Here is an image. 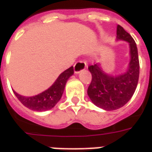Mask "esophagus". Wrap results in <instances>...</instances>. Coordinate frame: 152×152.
Segmentation results:
<instances>
[{
	"label": "esophagus",
	"instance_id": "obj_1",
	"mask_svg": "<svg viewBox=\"0 0 152 152\" xmlns=\"http://www.w3.org/2000/svg\"><path fill=\"white\" fill-rule=\"evenodd\" d=\"M86 66H87V63L84 60H79L74 65V72L75 73H79L80 72L85 69Z\"/></svg>",
	"mask_w": 152,
	"mask_h": 152
}]
</instances>
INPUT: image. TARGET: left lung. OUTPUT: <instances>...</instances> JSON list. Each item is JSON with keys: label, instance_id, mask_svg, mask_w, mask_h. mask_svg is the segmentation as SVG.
<instances>
[{"label": "left lung", "instance_id": "left-lung-1", "mask_svg": "<svg viewBox=\"0 0 152 152\" xmlns=\"http://www.w3.org/2000/svg\"><path fill=\"white\" fill-rule=\"evenodd\" d=\"M116 38L129 44L130 62L127 71L113 76L103 72L98 63L88 67L92 75L88 95L94 105L106 111L116 110L125 105L135 92L139 77V60L135 41L121 25L117 26Z\"/></svg>", "mask_w": 152, "mask_h": 152}]
</instances>
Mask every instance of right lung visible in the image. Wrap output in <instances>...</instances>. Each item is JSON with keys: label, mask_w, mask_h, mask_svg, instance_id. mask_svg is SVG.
<instances>
[{"label": "right lung", "mask_w": 152, "mask_h": 152, "mask_svg": "<svg viewBox=\"0 0 152 152\" xmlns=\"http://www.w3.org/2000/svg\"><path fill=\"white\" fill-rule=\"evenodd\" d=\"M73 73L74 68L73 66H71L60 74L55 82L49 89L36 96L24 97L17 94L15 91L14 93L22 104H23L26 107L37 112L47 111L53 108L59 101L63 95L66 81L70 76H72Z\"/></svg>", "instance_id": "obj_1"}]
</instances>
